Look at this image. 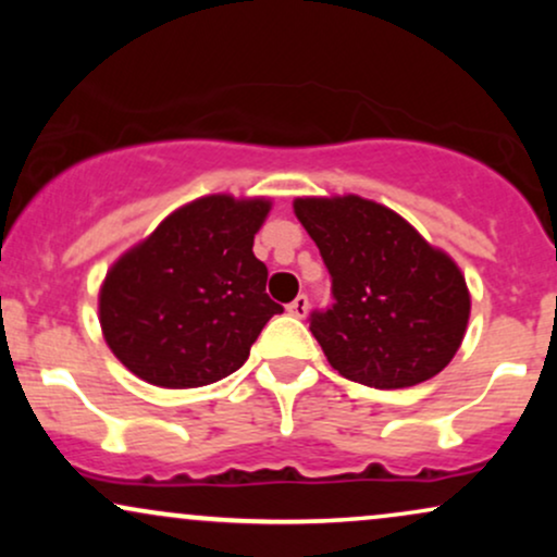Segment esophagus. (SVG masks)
<instances>
[{
	"mask_svg": "<svg viewBox=\"0 0 557 557\" xmlns=\"http://www.w3.org/2000/svg\"><path fill=\"white\" fill-rule=\"evenodd\" d=\"M287 314L296 317V319H304L306 314H309V298L298 296L293 304H287Z\"/></svg>",
	"mask_w": 557,
	"mask_h": 557,
	"instance_id": "esophagus-1",
	"label": "esophagus"
}]
</instances>
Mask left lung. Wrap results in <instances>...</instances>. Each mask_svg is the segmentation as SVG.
Here are the masks:
<instances>
[{"label": "left lung", "instance_id": "1", "mask_svg": "<svg viewBox=\"0 0 557 557\" xmlns=\"http://www.w3.org/2000/svg\"><path fill=\"white\" fill-rule=\"evenodd\" d=\"M293 209L332 277L335 304L309 319L330 367L376 389L443 372L471 314L456 261L369 198H296Z\"/></svg>", "mask_w": 557, "mask_h": 557}]
</instances>
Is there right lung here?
Masks as SVG:
<instances>
[{
    "label": "right lung",
    "mask_w": 557,
    "mask_h": 557,
    "mask_svg": "<svg viewBox=\"0 0 557 557\" xmlns=\"http://www.w3.org/2000/svg\"><path fill=\"white\" fill-rule=\"evenodd\" d=\"M270 209V198H196L114 261L99 322L123 367L172 389L238 372L264 324L283 314L253 257Z\"/></svg>",
    "instance_id": "1"
}]
</instances>
